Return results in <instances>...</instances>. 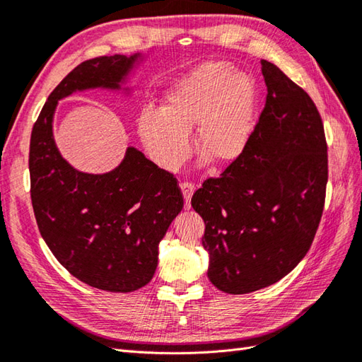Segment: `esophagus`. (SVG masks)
<instances>
[{
  "label": "esophagus",
  "mask_w": 362,
  "mask_h": 362,
  "mask_svg": "<svg viewBox=\"0 0 362 362\" xmlns=\"http://www.w3.org/2000/svg\"><path fill=\"white\" fill-rule=\"evenodd\" d=\"M181 190H182V197H184V207L190 209V199H192V195H194V192H195V184L190 182V181H182L181 182Z\"/></svg>",
  "instance_id": "1"
}]
</instances>
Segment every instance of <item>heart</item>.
<instances>
[{
	"mask_svg": "<svg viewBox=\"0 0 362 362\" xmlns=\"http://www.w3.org/2000/svg\"><path fill=\"white\" fill-rule=\"evenodd\" d=\"M255 83L223 62L206 63L173 83L159 111L144 108L138 132L150 158L176 170L190 153L189 133L197 128V148L216 165L245 153L255 117Z\"/></svg>",
	"mask_w": 362,
	"mask_h": 362,
	"instance_id": "b5f03b06",
	"label": "heart"
}]
</instances>
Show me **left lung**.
Instances as JSON below:
<instances>
[{
    "instance_id": "left-lung-1",
    "label": "left lung",
    "mask_w": 362,
    "mask_h": 362,
    "mask_svg": "<svg viewBox=\"0 0 362 362\" xmlns=\"http://www.w3.org/2000/svg\"><path fill=\"white\" fill-rule=\"evenodd\" d=\"M267 103L245 153L192 197L206 229L207 277L246 294L279 282L315 240L325 204L328 155L319 111L299 85L262 60Z\"/></svg>"
}]
</instances>
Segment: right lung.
Segmentation results:
<instances>
[{
    "label": "right lung",
    "instance_id": "1",
    "mask_svg": "<svg viewBox=\"0 0 362 362\" xmlns=\"http://www.w3.org/2000/svg\"><path fill=\"white\" fill-rule=\"evenodd\" d=\"M139 54L103 55L80 63L55 86L32 128L30 198L46 245L80 282L111 293L147 285L158 267V245L181 212L175 176L128 147L115 170H76L55 146L57 102L90 88L119 90Z\"/></svg>",
    "mask_w": 362,
    "mask_h": 362
}]
</instances>
